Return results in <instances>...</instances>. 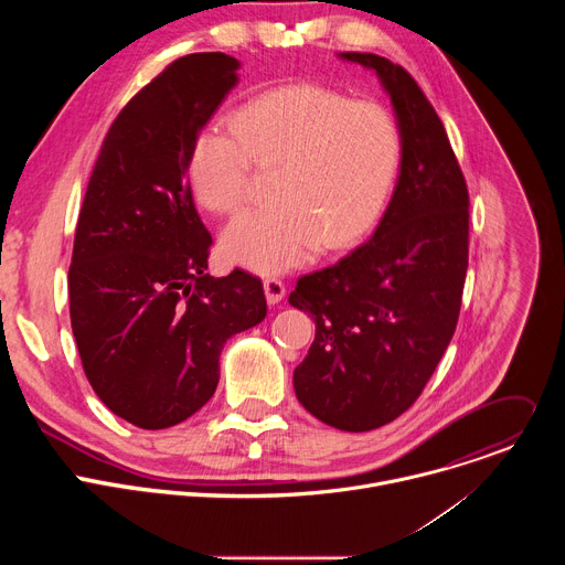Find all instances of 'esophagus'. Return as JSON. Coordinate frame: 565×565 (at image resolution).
Here are the masks:
<instances>
[{
  "label": "esophagus",
  "instance_id": "obj_1",
  "mask_svg": "<svg viewBox=\"0 0 565 565\" xmlns=\"http://www.w3.org/2000/svg\"><path fill=\"white\" fill-rule=\"evenodd\" d=\"M264 292H266L268 303L275 306V303H279V301L284 299L286 286H284L279 279H266V281H264Z\"/></svg>",
  "mask_w": 565,
  "mask_h": 565
}]
</instances>
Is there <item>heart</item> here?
<instances>
[{
  "instance_id": "obj_1",
  "label": "heart",
  "mask_w": 565,
  "mask_h": 565,
  "mask_svg": "<svg viewBox=\"0 0 565 565\" xmlns=\"http://www.w3.org/2000/svg\"><path fill=\"white\" fill-rule=\"evenodd\" d=\"M234 129L196 136L188 177L212 212H234L250 194L255 163L279 168L277 203L234 216L223 234L227 262L281 275L324 250H344L380 221L391 196L402 134L380 103L295 83L241 105Z\"/></svg>"
}]
</instances>
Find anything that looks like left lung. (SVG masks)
Here are the masks:
<instances>
[{
	"label": "left lung",
	"mask_w": 565,
	"mask_h": 565,
	"mask_svg": "<svg viewBox=\"0 0 565 565\" xmlns=\"http://www.w3.org/2000/svg\"><path fill=\"white\" fill-rule=\"evenodd\" d=\"M371 68L402 134L399 174L364 246L306 275L290 306L315 319L295 369L297 399L342 431H371L405 414L447 351L460 312L469 196L447 131L416 79L375 53H340Z\"/></svg>",
	"instance_id": "8db88e82"
}]
</instances>
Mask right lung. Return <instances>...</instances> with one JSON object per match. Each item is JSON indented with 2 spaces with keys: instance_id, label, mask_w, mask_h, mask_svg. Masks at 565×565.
<instances>
[{
  "instance_id": "add662e5",
  "label": "right lung",
  "mask_w": 565,
  "mask_h": 565,
  "mask_svg": "<svg viewBox=\"0 0 565 565\" xmlns=\"http://www.w3.org/2000/svg\"><path fill=\"white\" fill-rule=\"evenodd\" d=\"M241 62L192 53L140 89L109 127L79 210L71 329L105 407L168 429L214 395L223 344L266 317L264 286L205 275L212 236L192 199V145L238 83Z\"/></svg>"
}]
</instances>
